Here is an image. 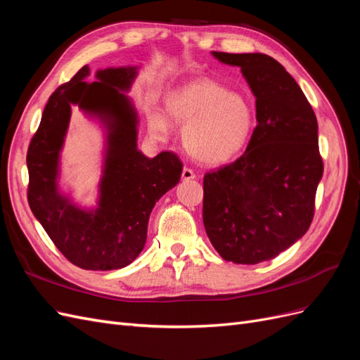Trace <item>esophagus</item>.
<instances>
[{
  "label": "esophagus",
  "mask_w": 360,
  "mask_h": 360,
  "mask_svg": "<svg viewBox=\"0 0 360 360\" xmlns=\"http://www.w3.org/2000/svg\"><path fill=\"white\" fill-rule=\"evenodd\" d=\"M193 179H197V176H195V172L191 168H183V171H181V180L191 181Z\"/></svg>",
  "instance_id": "34e87169"
}]
</instances>
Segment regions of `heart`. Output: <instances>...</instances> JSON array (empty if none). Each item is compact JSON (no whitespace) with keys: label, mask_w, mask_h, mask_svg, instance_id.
Listing matches in <instances>:
<instances>
[{"label":"heart","mask_w":360,"mask_h":360,"mask_svg":"<svg viewBox=\"0 0 360 360\" xmlns=\"http://www.w3.org/2000/svg\"><path fill=\"white\" fill-rule=\"evenodd\" d=\"M165 117L184 126V148L207 165H221L236 158L254 129V111L245 97L205 78L171 91L165 99ZM148 132L156 139H167L169 124L160 114H151Z\"/></svg>","instance_id":"heart-1"}]
</instances>
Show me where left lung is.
Segmentation results:
<instances>
[{
	"mask_svg": "<svg viewBox=\"0 0 360 360\" xmlns=\"http://www.w3.org/2000/svg\"><path fill=\"white\" fill-rule=\"evenodd\" d=\"M212 56L240 68L255 96L257 127L243 156L204 176L202 221L219 255L269 261L308 231L323 177L319 124L299 84L266 53Z\"/></svg>",
	"mask_w": 360,
	"mask_h": 360,
	"instance_id": "8db88e82",
	"label": "left lung"
}]
</instances>
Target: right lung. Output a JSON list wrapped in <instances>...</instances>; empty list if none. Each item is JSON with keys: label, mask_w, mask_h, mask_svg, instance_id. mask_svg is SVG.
I'll return each instance as SVG.
<instances>
[{"label": "right lung", "mask_w": 360, "mask_h": 360, "mask_svg": "<svg viewBox=\"0 0 360 360\" xmlns=\"http://www.w3.org/2000/svg\"><path fill=\"white\" fill-rule=\"evenodd\" d=\"M90 68L53 91L28 153V204L51 240L72 264L85 270L129 266L147 240L155 204L180 181L183 165L171 151L150 159L138 150V112L126 94L138 68H108L86 82ZM78 105L105 129L98 205L81 207L59 191V158L71 115Z\"/></svg>", "instance_id": "right-lung-1"}]
</instances>
